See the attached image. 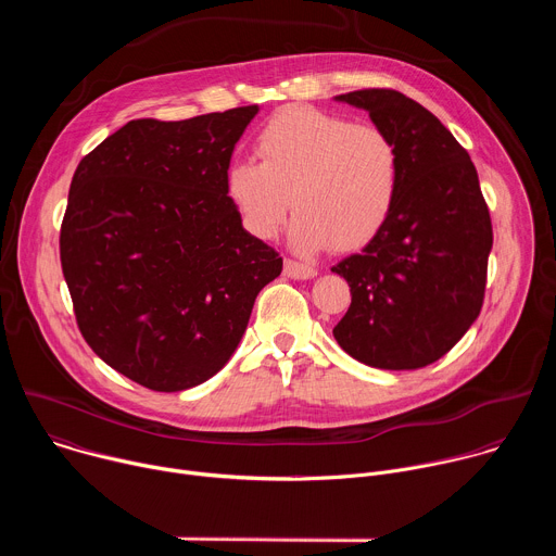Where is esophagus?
Here are the masks:
<instances>
[{"label": "esophagus", "mask_w": 556, "mask_h": 556, "mask_svg": "<svg viewBox=\"0 0 556 556\" xmlns=\"http://www.w3.org/2000/svg\"><path fill=\"white\" fill-rule=\"evenodd\" d=\"M283 275L290 277V279H312V277L316 275V270H314L312 266H305V264L286 260V262H283Z\"/></svg>", "instance_id": "34e87169"}]
</instances>
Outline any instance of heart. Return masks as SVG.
Wrapping results in <instances>:
<instances>
[{
    "label": "heart",
    "instance_id": "heart-1",
    "mask_svg": "<svg viewBox=\"0 0 556 556\" xmlns=\"http://www.w3.org/2000/svg\"><path fill=\"white\" fill-rule=\"evenodd\" d=\"M260 161L226 172V193L242 226L270 240L290 206V244L316 253L354 249L382 228L401 191V153L387 131L316 108H286L257 134Z\"/></svg>",
    "mask_w": 556,
    "mask_h": 556
}]
</instances>
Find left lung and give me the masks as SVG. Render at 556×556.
I'll use <instances>...</instances> for the list:
<instances>
[{"label":"left lung","mask_w":556,"mask_h":556,"mask_svg":"<svg viewBox=\"0 0 556 556\" xmlns=\"http://www.w3.org/2000/svg\"><path fill=\"white\" fill-rule=\"evenodd\" d=\"M365 110L401 153V191L367 247L332 273L352 303L339 345L378 369H418L442 358L480 316L493 226L466 149L420 103L395 90L334 97Z\"/></svg>","instance_id":"1"}]
</instances>
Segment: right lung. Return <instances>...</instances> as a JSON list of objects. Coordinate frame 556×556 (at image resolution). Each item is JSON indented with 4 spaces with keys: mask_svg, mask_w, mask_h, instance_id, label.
<instances>
[{
    "mask_svg": "<svg viewBox=\"0 0 556 556\" xmlns=\"http://www.w3.org/2000/svg\"><path fill=\"white\" fill-rule=\"evenodd\" d=\"M257 112L129 121L74 172L59 247L78 330L147 389L215 376L281 275L226 193L232 149Z\"/></svg>",
    "mask_w": 556,
    "mask_h": 556,
    "instance_id": "right-lung-1",
    "label": "right lung"
}]
</instances>
